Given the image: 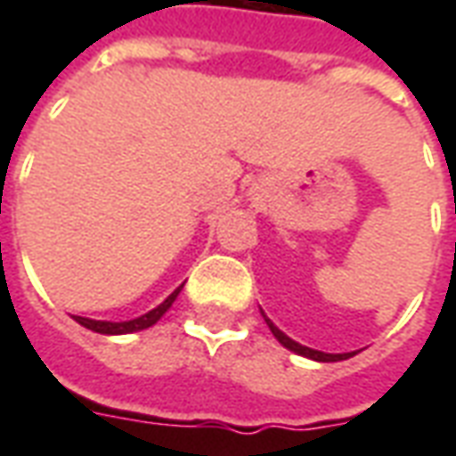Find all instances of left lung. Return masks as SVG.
<instances>
[{
    "label": "left lung",
    "instance_id": "left-lung-1",
    "mask_svg": "<svg viewBox=\"0 0 456 456\" xmlns=\"http://www.w3.org/2000/svg\"><path fill=\"white\" fill-rule=\"evenodd\" d=\"M261 315H264V320H266L268 330L273 332V337H276L278 342L283 344L286 349H290L293 354H297V356H305V359H313V362H344V359H349V356H354L356 352H344V354H327V352H317V349H310V346H305V344L296 342V339H290V337L286 335V332H281L271 320L266 317V313L261 310Z\"/></svg>",
    "mask_w": 456,
    "mask_h": 456
}]
</instances>
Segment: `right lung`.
Returning a JSON list of instances; mask_svg holds the SVG:
<instances>
[{
	"label": "right lung",
	"instance_id": "obj_1",
	"mask_svg": "<svg viewBox=\"0 0 456 456\" xmlns=\"http://www.w3.org/2000/svg\"><path fill=\"white\" fill-rule=\"evenodd\" d=\"M180 290L183 286H178L173 293H170L160 305H156L153 310H149L146 315L134 317V320H124V322H112V320H90V317H80L73 315L75 322H80L87 330H93V332H100V335H131V332H141V330H149L159 322L160 317L166 315L170 310V305L175 303V297L180 296Z\"/></svg>",
	"mask_w": 456,
	"mask_h": 456
}]
</instances>
